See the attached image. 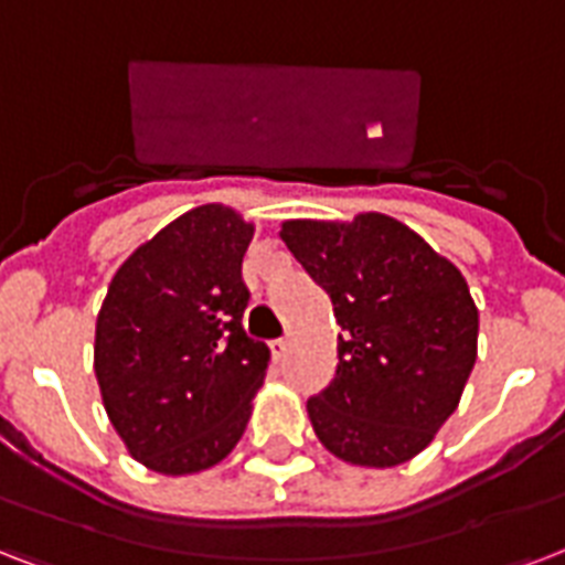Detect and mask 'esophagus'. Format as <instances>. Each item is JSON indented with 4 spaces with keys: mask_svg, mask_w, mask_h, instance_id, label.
<instances>
[{
    "mask_svg": "<svg viewBox=\"0 0 565 565\" xmlns=\"http://www.w3.org/2000/svg\"><path fill=\"white\" fill-rule=\"evenodd\" d=\"M286 353H288V339H274V342H270V356H274V360H282Z\"/></svg>",
    "mask_w": 565,
    "mask_h": 565,
    "instance_id": "34e87169",
    "label": "esophagus"
}]
</instances>
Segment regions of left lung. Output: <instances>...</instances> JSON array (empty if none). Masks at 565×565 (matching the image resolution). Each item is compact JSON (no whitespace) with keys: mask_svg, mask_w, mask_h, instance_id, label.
Returning <instances> with one entry per match:
<instances>
[{"mask_svg":"<svg viewBox=\"0 0 565 565\" xmlns=\"http://www.w3.org/2000/svg\"><path fill=\"white\" fill-rule=\"evenodd\" d=\"M279 238L332 300L335 377L306 401L315 436L351 466L422 454L478 360V306L454 262L380 212L286 221Z\"/></svg>","mask_w":565,"mask_h":565,"instance_id":"left-lung-1","label":"left lung"}]
</instances>
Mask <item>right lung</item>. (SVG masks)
<instances>
[{
    "mask_svg": "<svg viewBox=\"0 0 565 565\" xmlns=\"http://www.w3.org/2000/svg\"><path fill=\"white\" fill-rule=\"evenodd\" d=\"M253 223L230 205L179 214L117 268L96 315L105 413L159 475L212 469L250 422L270 351L242 327Z\"/></svg>",
    "mask_w": 565,
    "mask_h": 565,
    "instance_id": "right-lung-1",
    "label": "right lung"
}]
</instances>
